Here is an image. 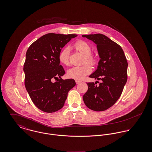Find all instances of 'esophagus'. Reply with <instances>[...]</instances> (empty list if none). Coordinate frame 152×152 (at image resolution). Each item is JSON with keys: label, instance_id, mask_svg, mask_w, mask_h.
<instances>
[{"label": "esophagus", "instance_id": "1", "mask_svg": "<svg viewBox=\"0 0 152 152\" xmlns=\"http://www.w3.org/2000/svg\"><path fill=\"white\" fill-rule=\"evenodd\" d=\"M75 83H76L77 84H78L81 83V81H79V80H75Z\"/></svg>", "mask_w": 152, "mask_h": 152}]
</instances>
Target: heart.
I'll return each mask as SVG.
<instances>
[{"mask_svg":"<svg viewBox=\"0 0 152 152\" xmlns=\"http://www.w3.org/2000/svg\"><path fill=\"white\" fill-rule=\"evenodd\" d=\"M73 48L84 56L83 63H86L84 65L79 66H73L69 69L67 71V75L68 77L77 80H81L86 75L90 74L92 71V67L89 64L95 65L97 63V57L92 53V47L87 42L80 40L74 43ZM69 54L70 50L68 47L64 48L59 53L58 60L60 63L64 65L69 64ZM89 64H88V63Z\"/></svg>","mask_w":152,"mask_h":152,"instance_id":"b5f03b06","label":"heart"}]
</instances>
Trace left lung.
<instances>
[{
	"mask_svg": "<svg viewBox=\"0 0 152 152\" xmlns=\"http://www.w3.org/2000/svg\"><path fill=\"white\" fill-rule=\"evenodd\" d=\"M83 37L97 45L101 59L98 69L89 77L101 81L98 86L96 83H87L83 100L88 108L104 111L113 106L122 94L128 80L127 60L122 47L106 36L98 33Z\"/></svg>",
	"mask_w": 152,
	"mask_h": 152,
	"instance_id": "1",
	"label": "left lung"
}]
</instances>
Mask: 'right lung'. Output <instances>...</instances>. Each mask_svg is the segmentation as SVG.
Masks as SVG:
<instances>
[{
    "instance_id": "1",
    "label": "right lung",
    "mask_w": 152,
    "mask_h": 152,
    "mask_svg": "<svg viewBox=\"0 0 152 152\" xmlns=\"http://www.w3.org/2000/svg\"><path fill=\"white\" fill-rule=\"evenodd\" d=\"M77 34L48 33L28 47L24 64V85L34 104L41 110L52 113L62 108L68 91L75 86L73 79L63 80L60 64L61 48ZM55 79L57 81L53 83Z\"/></svg>"
}]
</instances>
